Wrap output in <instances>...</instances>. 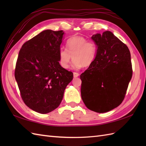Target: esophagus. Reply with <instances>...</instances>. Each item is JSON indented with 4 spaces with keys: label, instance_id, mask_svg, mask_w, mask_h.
I'll use <instances>...</instances> for the list:
<instances>
[{
    "label": "esophagus",
    "instance_id": "1",
    "mask_svg": "<svg viewBox=\"0 0 146 146\" xmlns=\"http://www.w3.org/2000/svg\"><path fill=\"white\" fill-rule=\"evenodd\" d=\"M80 75V74L78 73H76V72H74L73 73V76L76 78V77H78Z\"/></svg>",
    "mask_w": 146,
    "mask_h": 146
}]
</instances>
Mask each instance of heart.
Returning a JSON list of instances; mask_svg holds the SVG:
<instances>
[{"instance_id":"b5f03b06","label":"heart","mask_w":146,"mask_h":146,"mask_svg":"<svg viewBox=\"0 0 146 146\" xmlns=\"http://www.w3.org/2000/svg\"><path fill=\"white\" fill-rule=\"evenodd\" d=\"M66 49L59 51V63L64 69L70 67L71 59H74L72 66L79 69L83 66H89L94 63L97 47L93 41H88L84 37L73 36L66 41Z\"/></svg>"}]
</instances>
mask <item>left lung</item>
Listing matches in <instances>:
<instances>
[{
    "label": "left lung",
    "mask_w": 146,
    "mask_h": 146,
    "mask_svg": "<svg viewBox=\"0 0 146 146\" xmlns=\"http://www.w3.org/2000/svg\"><path fill=\"white\" fill-rule=\"evenodd\" d=\"M92 39L97 46L95 60L81 75V95L86 107L105 113L122 103L132 76L130 51L107 31Z\"/></svg>",
    "instance_id": "obj_1"
}]
</instances>
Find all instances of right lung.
I'll return each mask as SVG.
<instances>
[{"mask_svg": "<svg viewBox=\"0 0 146 146\" xmlns=\"http://www.w3.org/2000/svg\"><path fill=\"white\" fill-rule=\"evenodd\" d=\"M64 33L45 30L24 43L19 52L15 78L27 107L40 113L58 107L73 74L59 63Z\"/></svg>", "mask_w": 146, "mask_h": 146, "instance_id": "1", "label": "right lung"}]
</instances>
